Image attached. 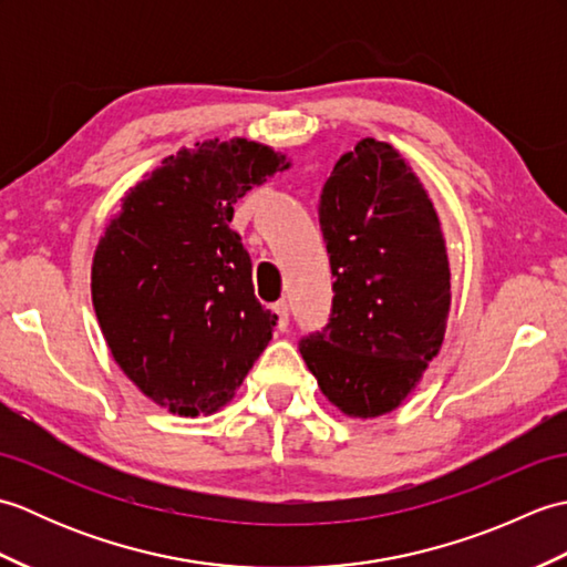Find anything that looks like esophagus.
I'll use <instances>...</instances> for the list:
<instances>
[{
	"instance_id": "obj_1",
	"label": "esophagus",
	"mask_w": 567,
	"mask_h": 567,
	"mask_svg": "<svg viewBox=\"0 0 567 567\" xmlns=\"http://www.w3.org/2000/svg\"><path fill=\"white\" fill-rule=\"evenodd\" d=\"M275 315H277V329L280 331H287V327H290V307H287L285 299H277V302L272 305Z\"/></svg>"
}]
</instances>
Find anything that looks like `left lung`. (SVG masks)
Masks as SVG:
<instances>
[{"label":"left lung","mask_w":567,"mask_h":567,"mask_svg":"<svg viewBox=\"0 0 567 567\" xmlns=\"http://www.w3.org/2000/svg\"><path fill=\"white\" fill-rule=\"evenodd\" d=\"M319 224L336 280L331 315L299 353L343 414H388L443 343L451 270L436 209L390 143L363 138L333 165Z\"/></svg>","instance_id":"obj_1"}]
</instances>
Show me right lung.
<instances>
[{
	"label": "right lung",
	"instance_id": "right-lung-1",
	"mask_svg": "<svg viewBox=\"0 0 567 567\" xmlns=\"http://www.w3.org/2000/svg\"><path fill=\"white\" fill-rule=\"evenodd\" d=\"M285 155L246 138L165 158L124 197L92 262V302L114 360L179 416L231 400L272 339L277 315L252 292L234 204Z\"/></svg>",
	"mask_w": 567,
	"mask_h": 567
}]
</instances>
